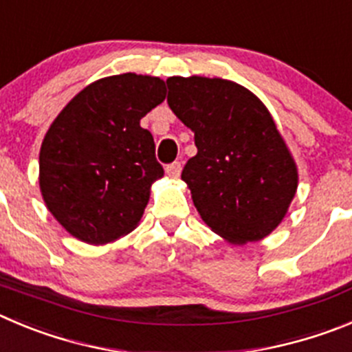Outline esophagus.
<instances>
[{"label":"esophagus","mask_w":352,"mask_h":352,"mask_svg":"<svg viewBox=\"0 0 352 352\" xmlns=\"http://www.w3.org/2000/svg\"><path fill=\"white\" fill-rule=\"evenodd\" d=\"M166 173L167 176L170 178H179V174H182V164L179 162H173L166 167Z\"/></svg>","instance_id":"esophagus-1"}]
</instances>
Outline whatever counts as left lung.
<instances>
[{
  "mask_svg": "<svg viewBox=\"0 0 352 352\" xmlns=\"http://www.w3.org/2000/svg\"><path fill=\"white\" fill-rule=\"evenodd\" d=\"M167 87V104L195 136L197 155L182 179L204 223L232 244L267 237L298 186L292 151L267 106L223 78L170 76Z\"/></svg>",
  "mask_w": 352,
  "mask_h": 352,
  "instance_id": "8db88e82",
  "label": "left lung"
}]
</instances>
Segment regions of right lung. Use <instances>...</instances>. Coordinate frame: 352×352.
Segmentation results:
<instances>
[{"instance_id":"right-lung-1","label":"right lung","mask_w":352,"mask_h":352,"mask_svg":"<svg viewBox=\"0 0 352 352\" xmlns=\"http://www.w3.org/2000/svg\"><path fill=\"white\" fill-rule=\"evenodd\" d=\"M166 92L157 76H106L52 122L40 150L41 197L73 237L99 246L138 227L151 185L164 176L140 122Z\"/></svg>"}]
</instances>
